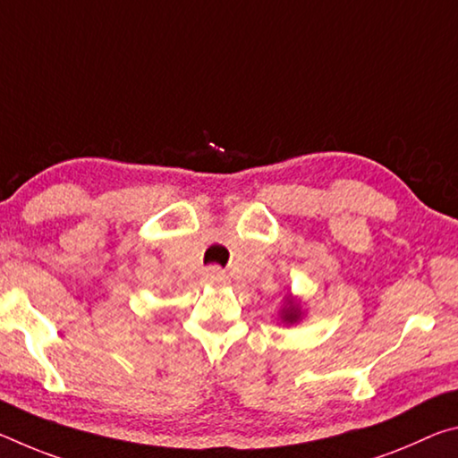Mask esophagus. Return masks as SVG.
<instances>
[{
	"mask_svg": "<svg viewBox=\"0 0 458 458\" xmlns=\"http://www.w3.org/2000/svg\"><path fill=\"white\" fill-rule=\"evenodd\" d=\"M204 281L210 284H222L224 283V273L220 267H208L204 270Z\"/></svg>",
	"mask_w": 458,
	"mask_h": 458,
	"instance_id": "esophagus-1",
	"label": "esophagus"
}]
</instances>
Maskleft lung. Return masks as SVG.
Listing matches in <instances>:
<instances>
[{
  "label": "left lung",
  "mask_w": 458,
  "mask_h": 458,
  "mask_svg": "<svg viewBox=\"0 0 458 458\" xmlns=\"http://www.w3.org/2000/svg\"><path fill=\"white\" fill-rule=\"evenodd\" d=\"M278 319L283 325L291 327V325H297L305 319V309L301 303L299 297H294L293 293H286L281 301V309H278Z\"/></svg>",
  "instance_id": "obj_1"
}]
</instances>
